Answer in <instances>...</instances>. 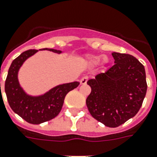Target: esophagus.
Listing matches in <instances>:
<instances>
[{
    "instance_id": "34e87169",
    "label": "esophagus",
    "mask_w": 157,
    "mask_h": 157,
    "mask_svg": "<svg viewBox=\"0 0 157 157\" xmlns=\"http://www.w3.org/2000/svg\"><path fill=\"white\" fill-rule=\"evenodd\" d=\"M87 80H88V77H87V76H84V77H82V78L81 79L80 82H81V84H82V85H85V84H86Z\"/></svg>"
}]
</instances>
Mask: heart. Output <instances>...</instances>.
<instances>
[{"label": "heart", "instance_id": "obj_1", "mask_svg": "<svg viewBox=\"0 0 157 157\" xmlns=\"http://www.w3.org/2000/svg\"><path fill=\"white\" fill-rule=\"evenodd\" d=\"M86 59H87V62L92 65L97 64L99 62V60L101 62L102 65H106L109 62V57L106 55L102 56V57H100V55H87Z\"/></svg>", "mask_w": 157, "mask_h": 157}]
</instances>
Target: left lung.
<instances>
[{"label": "left lung", "mask_w": 157, "mask_h": 157, "mask_svg": "<svg viewBox=\"0 0 157 157\" xmlns=\"http://www.w3.org/2000/svg\"><path fill=\"white\" fill-rule=\"evenodd\" d=\"M115 65L87 81L92 91L86 100L90 114L109 128L135 116L147 91L145 70L133 56L112 52Z\"/></svg>", "instance_id": "left-lung-1"}]
</instances>
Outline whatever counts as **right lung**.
Returning a JSON list of instances; mask_svg holds the SVG:
<instances>
[{
	"mask_svg": "<svg viewBox=\"0 0 157 157\" xmlns=\"http://www.w3.org/2000/svg\"><path fill=\"white\" fill-rule=\"evenodd\" d=\"M43 50L58 54L63 53L61 50L53 48L40 49V51ZM37 52L34 49L27 50L16 58L11 63L5 82V92L10 107L19 117L31 124H40L57 117L63 107L66 94L80 84L79 82L63 83L40 95L28 94L19 83L18 71L25 61Z\"/></svg>",
	"mask_w": 157,
	"mask_h": 157,
	"instance_id": "1",
	"label": "right lung"
}]
</instances>
